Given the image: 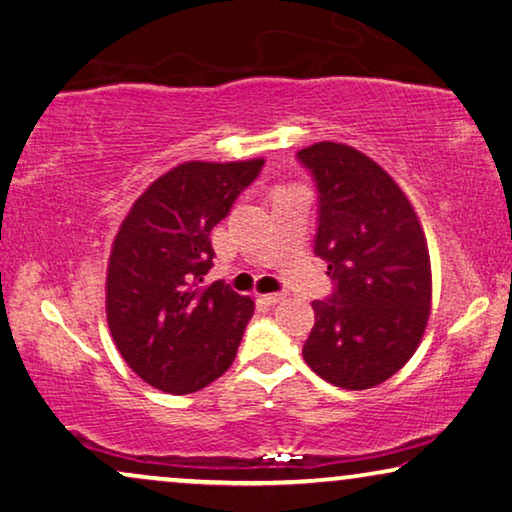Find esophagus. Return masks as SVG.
I'll use <instances>...</instances> for the list:
<instances>
[{"instance_id":"34e87169","label":"esophagus","mask_w":512,"mask_h":512,"mask_svg":"<svg viewBox=\"0 0 512 512\" xmlns=\"http://www.w3.org/2000/svg\"><path fill=\"white\" fill-rule=\"evenodd\" d=\"M261 298L268 302V305H279V302L286 300V293H268V295H261Z\"/></svg>"}]
</instances>
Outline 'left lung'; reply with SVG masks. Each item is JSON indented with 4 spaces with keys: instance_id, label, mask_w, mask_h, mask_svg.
I'll use <instances>...</instances> for the list:
<instances>
[{
    "instance_id": "obj_1",
    "label": "left lung",
    "mask_w": 512,
    "mask_h": 512,
    "mask_svg": "<svg viewBox=\"0 0 512 512\" xmlns=\"http://www.w3.org/2000/svg\"><path fill=\"white\" fill-rule=\"evenodd\" d=\"M321 191L316 254L337 291L316 300L302 355L344 390H367L397 374L425 335L432 263L416 210L367 154L344 143L298 152Z\"/></svg>"
}]
</instances>
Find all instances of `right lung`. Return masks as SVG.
Segmentation results:
<instances>
[{
    "label": "right lung",
    "mask_w": 512,
    "mask_h": 512,
    "mask_svg": "<svg viewBox=\"0 0 512 512\" xmlns=\"http://www.w3.org/2000/svg\"><path fill=\"white\" fill-rule=\"evenodd\" d=\"M265 159L184 161L136 198L110 247L106 318L152 388L189 395L233 365L254 300L214 281L210 233Z\"/></svg>",
    "instance_id": "add662e5"
}]
</instances>
